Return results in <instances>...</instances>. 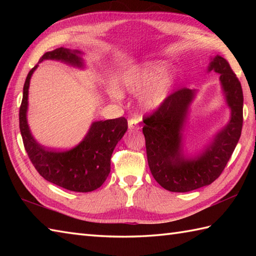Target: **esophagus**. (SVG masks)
Masks as SVG:
<instances>
[{
    "mask_svg": "<svg viewBox=\"0 0 256 256\" xmlns=\"http://www.w3.org/2000/svg\"><path fill=\"white\" fill-rule=\"evenodd\" d=\"M128 128L130 130H140V124L138 118H130L128 120Z\"/></svg>",
    "mask_w": 256,
    "mask_h": 256,
    "instance_id": "1",
    "label": "esophagus"
}]
</instances>
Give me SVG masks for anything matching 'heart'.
Returning <instances> with one entry per match:
<instances>
[{
	"label": "heart",
	"mask_w": 256,
	"mask_h": 256,
	"mask_svg": "<svg viewBox=\"0 0 256 256\" xmlns=\"http://www.w3.org/2000/svg\"><path fill=\"white\" fill-rule=\"evenodd\" d=\"M166 64L164 62H148L125 74L122 86L128 92L140 94V102L146 108L160 106L170 96L175 77L172 74H164ZM114 98L120 96V92L112 91Z\"/></svg>",
	"instance_id": "obj_1"
}]
</instances>
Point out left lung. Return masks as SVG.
<instances>
[{
    "mask_svg": "<svg viewBox=\"0 0 256 256\" xmlns=\"http://www.w3.org/2000/svg\"><path fill=\"white\" fill-rule=\"evenodd\" d=\"M220 74V81L231 108V120L199 157L184 158L182 153V128L194 91L179 89L160 106L144 116L143 134L152 175L162 188L187 192L210 184L224 172L241 136L243 91L226 59L216 56L209 72Z\"/></svg>",
    "mask_w": 256,
    "mask_h": 256,
    "instance_id": "obj_1",
    "label": "left lung"
}]
</instances>
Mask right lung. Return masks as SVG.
Wrapping results in <instances>:
<instances>
[{
    "mask_svg": "<svg viewBox=\"0 0 256 256\" xmlns=\"http://www.w3.org/2000/svg\"><path fill=\"white\" fill-rule=\"evenodd\" d=\"M79 54L78 50L60 47L44 54L40 62L56 59L81 67L82 60ZM36 68L37 64L27 74L20 106V130L26 153L38 174L46 180L72 192H92L101 187L110 174L113 150L126 132L128 120L122 116L94 122L82 142L70 150L45 148L32 136L26 120L30 80Z\"/></svg>",
    "mask_w": 256,
    "mask_h": 256,
    "instance_id": "add662e5",
    "label": "right lung"
}]
</instances>
